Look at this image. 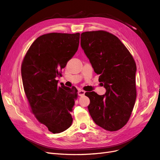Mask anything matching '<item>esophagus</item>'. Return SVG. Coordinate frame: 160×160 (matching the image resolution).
<instances>
[{
    "label": "esophagus",
    "mask_w": 160,
    "mask_h": 160,
    "mask_svg": "<svg viewBox=\"0 0 160 160\" xmlns=\"http://www.w3.org/2000/svg\"><path fill=\"white\" fill-rule=\"evenodd\" d=\"M85 93V91H83V90H79L78 91V95L79 96H83Z\"/></svg>",
    "instance_id": "esophagus-1"
}]
</instances>
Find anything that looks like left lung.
Wrapping results in <instances>:
<instances>
[{
  "mask_svg": "<svg viewBox=\"0 0 160 160\" xmlns=\"http://www.w3.org/2000/svg\"><path fill=\"white\" fill-rule=\"evenodd\" d=\"M81 46L106 89L103 95L85 93L90 115L99 127L117 131L128 122L136 99L135 61L117 37L104 31L81 33Z\"/></svg>",
  "mask_w": 160,
  "mask_h": 160,
  "instance_id": "obj_1",
  "label": "left lung"
}]
</instances>
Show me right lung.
I'll return each mask as SVG.
<instances>
[{
  "instance_id": "add662e5",
  "label": "right lung",
  "mask_w": 160,
  "mask_h": 160,
  "mask_svg": "<svg viewBox=\"0 0 160 160\" xmlns=\"http://www.w3.org/2000/svg\"><path fill=\"white\" fill-rule=\"evenodd\" d=\"M80 34L52 32L38 37L24 58L21 75L32 113L53 133L68 129L77 90L58 86L57 77L78 49Z\"/></svg>"
}]
</instances>
